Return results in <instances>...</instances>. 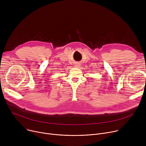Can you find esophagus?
<instances>
[{
    "mask_svg": "<svg viewBox=\"0 0 146 146\" xmlns=\"http://www.w3.org/2000/svg\"><path fill=\"white\" fill-rule=\"evenodd\" d=\"M74 66H75V68H79V66H80V64H79L78 63H75V64H74Z\"/></svg>",
    "mask_w": 146,
    "mask_h": 146,
    "instance_id": "esophagus-1",
    "label": "esophagus"
}]
</instances>
